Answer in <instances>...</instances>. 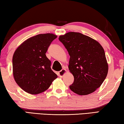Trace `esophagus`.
Here are the masks:
<instances>
[{"label":"esophagus","mask_w":124,"mask_h":124,"mask_svg":"<svg viewBox=\"0 0 124 124\" xmlns=\"http://www.w3.org/2000/svg\"><path fill=\"white\" fill-rule=\"evenodd\" d=\"M66 70H64V69H63V70H62L58 72V75H59V77H62L65 74H66Z\"/></svg>","instance_id":"esophagus-1"}]
</instances>
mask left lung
I'll list each match as a JSON object with an SVG mask.
<instances>
[{
	"mask_svg": "<svg viewBox=\"0 0 124 124\" xmlns=\"http://www.w3.org/2000/svg\"><path fill=\"white\" fill-rule=\"evenodd\" d=\"M58 39L70 56L68 68L74 78L70 89L79 95L93 92L108 74L103 48L95 40L80 33L68 32Z\"/></svg>",
	"mask_w": 124,
	"mask_h": 124,
	"instance_id": "left-lung-1",
	"label": "left lung"
}]
</instances>
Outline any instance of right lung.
<instances>
[{
    "label": "right lung",
    "mask_w": 124,
    "mask_h": 124,
    "mask_svg": "<svg viewBox=\"0 0 124 124\" xmlns=\"http://www.w3.org/2000/svg\"><path fill=\"white\" fill-rule=\"evenodd\" d=\"M57 36L41 34L24 41L15 51L12 58L16 83L29 93L36 95L49 88L57 75L52 70L51 62L45 54Z\"/></svg>",
    "instance_id": "obj_1"
}]
</instances>
